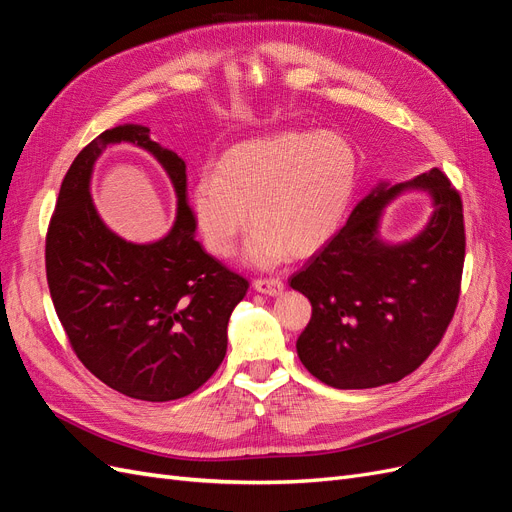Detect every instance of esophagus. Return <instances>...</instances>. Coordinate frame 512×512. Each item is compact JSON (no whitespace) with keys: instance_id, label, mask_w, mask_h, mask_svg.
<instances>
[{"instance_id":"1","label":"esophagus","mask_w":512,"mask_h":512,"mask_svg":"<svg viewBox=\"0 0 512 512\" xmlns=\"http://www.w3.org/2000/svg\"><path fill=\"white\" fill-rule=\"evenodd\" d=\"M254 290L260 294H269V297H277V294L284 292V282L277 280V277H269V280H256Z\"/></svg>"}]
</instances>
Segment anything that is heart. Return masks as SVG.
Returning a JSON list of instances; mask_svg holds the SVG:
<instances>
[{
	"mask_svg": "<svg viewBox=\"0 0 512 512\" xmlns=\"http://www.w3.org/2000/svg\"><path fill=\"white\" fill-rule=\"evenodd\" d=\"M356 153L333 132H280L230 147L215 173L200 175L188 198L192 224L213 256L235 254L239 237L256 222L241 260L273 269L294 254L327 243L356 188Z\"/></svg>",
	"mask_w": 512,
	"mask_h": 512,
	"instance_id": "1",
	"label": "heart"
}]
</instances>
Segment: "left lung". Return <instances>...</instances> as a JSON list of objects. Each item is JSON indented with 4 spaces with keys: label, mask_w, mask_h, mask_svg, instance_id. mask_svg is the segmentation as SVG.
<instances>
[{
    "label": "left lung",
    "mask_w": 512,
    "mask_h": 512,
    "mask_svg": "<svg viewBox=\"0 0 512 512\" xmlns=\"http://www.w3.org/2000/svg\"><path fill=\"white\" fill-rule=\"evenodd\" d=\"M406 191H425L432 215L414 238L386 242L383 209ZM463 256L461 198L442 170L380 181L290 277L312 303V320L297 339L305 369L333 389H374L412 374L455 314Z\"/></svg>",
    "instance_id": "1"
}]
</instances>
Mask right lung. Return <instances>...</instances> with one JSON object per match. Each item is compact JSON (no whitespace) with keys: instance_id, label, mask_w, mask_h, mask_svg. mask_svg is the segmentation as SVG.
<instances>
[{"instance_id":"1","label":"right lung","mask_w":512,"mask_h":512,"mask_svg":"<svg viewBox=\"0 0 512 512\" xmlns=\"http://www.w3.org/2000/svg\"><path fill=\"white\" fill-rule=\"evenodd\" d=\"M141 146L165 168L178 196L164 238L134 244L105 226L90 175L111 144ZM185 162L123 123L94 138L61 183L46 235V280L55 312L81 363L111 389L141 401H170L203 386L226 356L228 320L247 280L209 256L194 237Z\"/></svg>"}]
</instances>
